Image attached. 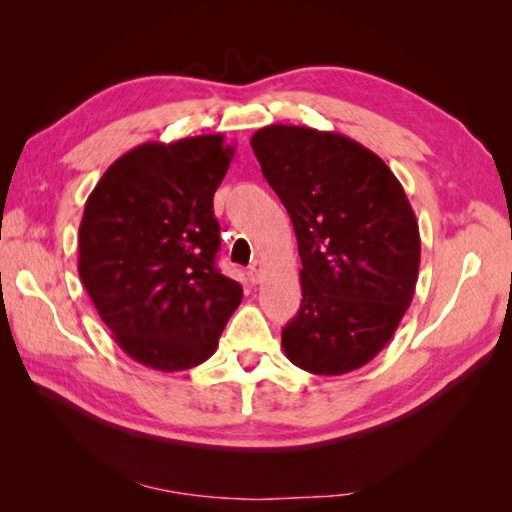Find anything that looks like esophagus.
<instances>
[{
	"instance_id": "obj_1",
	"label": "esophagus",
	"mask_w": 512,
	"mask_h": 512,
	"mask_svg": "<svg viewBox=\"0 0 512 512\" xmlns=\"http://www.w3.org/2000/svg\"><path fill=\"white\" fill-rule=\"evenodd\" d=\"M248 277H250V281H253V284H259V281H262V277H264V264L262 262L250 264Z\"/></svg>"
}]
</instances>
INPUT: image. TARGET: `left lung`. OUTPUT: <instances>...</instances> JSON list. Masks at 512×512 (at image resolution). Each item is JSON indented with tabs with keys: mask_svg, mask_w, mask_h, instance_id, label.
I'll return each mask as SVG.
<instances>
[{
	"mask_svg": "<svg viewBox=\"0 0 512 512\" xmlns=\"http://www.w3.org/2000/svg\"><path fill=\"white\" fill-rule=\"evenodd\" d=\"M250 147L303 266L301 308L281 347L310 374L354 372L389 343L416 292L420 233L405 189L374 151L336 132L268 125Z\"/></svg>",
	"mask_w": 512,
	"mask_h": 512,
	"instance_id": "left-lung-1",
	"label": "left lung"
}]
</instances>
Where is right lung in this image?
Masks as SVG:
<instances>
[{
    "instance_id": "1",
    "label": "right lung",
    "mask_w": 512,
    "mask_h": 512,
    "mask_svg": "<svg viewBox=\"0 0 512 512\" xmlns=\"http://www.w3.org/2000/svg\"><path fill=\"white\" fill-rule=\"evenodd\" d=\"M233 154L222 134L138 145L85 202L81 284L140 365L182 372L204 363L242 301V286L215 266L213 195Z\"/></svg>"
}]
</instances>
